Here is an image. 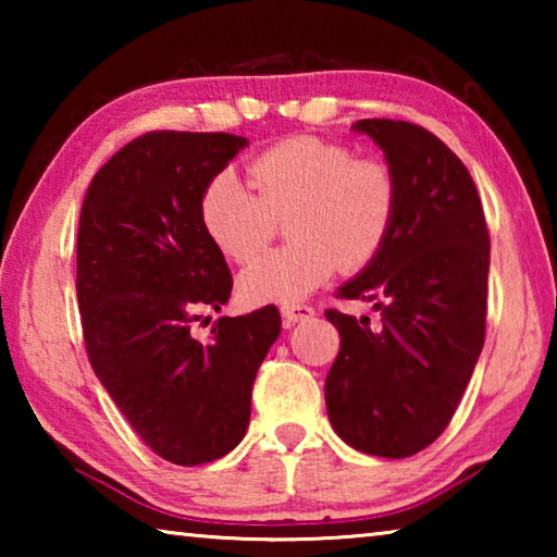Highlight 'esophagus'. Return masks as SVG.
<instances>
[{
    "mask_svg": "<svg viewBox=\"0 0 557 557\" xmlns=\"http://www.w3.org/2000/svg\"><path fill=\"white\" fill-rule=\"evenodd\" d=\"M282 317H285L287 324L307 322V319L314 317V309L309 305H285L282 307Z\"/></svg>",
    "mask_w": 557,
    "mask_h": 557,
    "instance_id": "esophagus-1",
    "label": "esophagus"
}]
</instances>
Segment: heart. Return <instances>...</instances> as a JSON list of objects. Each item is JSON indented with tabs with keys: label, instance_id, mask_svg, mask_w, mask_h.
Segmentation results:
<instances>
[{
	"label": "heart",
	"instance_id": "1",
	"mask_svg": "<svg viewBox=\"0 0 557 557\" xmlns=\"http://www.w3.org/2000/svg\"><path fill=\"white\" fill-rule=\"evenodd\" d=\"M256 194L233 172L215 174L201 196V223L225 258L245 262L270 240L275 221L287 248L265 252L240 272L248 305H292L334 275L358 272L388 240L398 184L379 159L317 137H289L248 164Z\"/></svg>",
	"mask_w": 557,
	"mask_h": 557
}]
</instances>
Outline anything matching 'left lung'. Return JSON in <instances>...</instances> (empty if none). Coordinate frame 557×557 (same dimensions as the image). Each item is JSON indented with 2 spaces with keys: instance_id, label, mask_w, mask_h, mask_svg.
I'll return each instance as SVG.
<instances>
[{
  "instance_id": "1",
  "label": "left lung",
  "mask_w": 557,
  "mask_h": 557,
  "mask_svg": "<svg viewBox=\"0 0 557 557\" xmlns=\"http://www.w3.org/2000/svg\"><path fill=\"white\" fill-rule=\"evenodd\" d=\"M398 184L388 240L338 297L375 301L379 326L326 309L342 348L326 375L332 428L346 445L403 459L449 425L484 346L488 231L476 186L432 132L358 120Z\"/></svg>"
}]
</instances>
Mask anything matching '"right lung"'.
I'll use <instances>...</instances> for the list:
<instances>
[{"label":"right lung","mask_w":557,"mask_h":557,"mask_svg":"<svg viewBox=\"0 0 557 557\" xmlns=\"http://www.w3.org/2000/svg\"><path fill=\"white\" fill-rule=\"evenodd\" d=\"M243 147L225 132H147L92 176L81 209L75 292L90 366L132 430L182 467L238 447L282 329L277 309L262 307L221 317L206 344L191 336L233 289L201 196Z\"/></svg>","instance_id":"right-lung-1"}]
</instances>
